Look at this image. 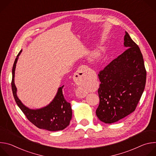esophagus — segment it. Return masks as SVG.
Segmentation results:
<instances>
[{
	"mask_svg": "<svg viewBox=\"0 0 156 156\" xmlns=\"http://www.w3.org/2000/svg\"><path fill=\"white\" fill-rule=\"evenodd\" d=\"M87 70H88V67L86 65H82L78 68V70L76 72V73L73 75V80L76 84L78 85L82 83V82H83V80L84 78V77L86 73H87ZM78 96L81 98H83L86 96V94L84 93L81 92L80 93H78Z\"/></svg>",
	"mask_w": 156,
	"mask_h": 156,
	"instance_id": "esophagus-1",
	"label": "esophagus"
}]
</instances>
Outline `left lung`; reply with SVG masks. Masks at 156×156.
<instances>
[{
    "instance_id": "obj_1",
    "label": "left lung",
    "mask_w": 156,
    "mask_h": 156,
    "mask_svg": "<svg viewBox=\"0 0 156 156\" xmlns=\"http://www.w3.org/2000/svg\"><path fill=\"white\" fill-rule=\"evenodd\" d=\"M123 44L127 49L98 74L101 83L96 114L105 123H115L134 112L145 87L143 55L126 31Z\"/></svg>"
}]
</instances>
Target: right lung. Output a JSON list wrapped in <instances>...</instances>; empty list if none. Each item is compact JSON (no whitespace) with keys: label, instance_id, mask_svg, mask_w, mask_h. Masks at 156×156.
I'll return each instance as SVG.
<instances>
[{"label":"right lung","instance_id":"1","mask_svg":"<svg viewBox=\"0 0 156 156\" xmlns=\"http://www.w3.org/2000/svg\"><path fill=\"white\" fill-rule=\"evenodd\" d=\"M22 50L20 51L15 60L12 69V89L15 102L27 118L36 126L40 129L51 131L62 130L70 124L72 117L71 104L66 101L63 95L62 86L58 89L57 93L52 101L41 108L31 109L25 106L16 95L17 89L15 84V71L16 64Z\"/></svg>","mask_w":156,"mask_h":156}]
</instances>
